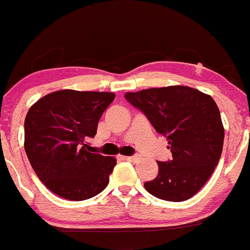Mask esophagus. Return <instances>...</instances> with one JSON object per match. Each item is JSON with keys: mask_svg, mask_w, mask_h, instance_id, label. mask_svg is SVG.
I'll list each match as a JSON object with an SVG mask.
<instances>
[{"mask_svg": "<svg viewBox=\"0 0 250 250\" xmlns=\"http://www.w3.org/2000/svg\"><path fill=\"white\" fill-rule=\"evenodd\" d=\"M123 159H124V160L131 161V163H135V161L140 160V156H138V155H132V156H123Z\"/></svg>", "mask_w": 250, "mask_h": 250, "instance_id": "esophagus-1", "label": "esophagus"}]
</instances>
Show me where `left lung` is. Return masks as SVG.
Wrapping results in <instances>:
<instances>
[{
  "instance_id": "left-lung-1",
  "label": "left lung",
  "mask_w": 250,
  "mask_h": 250,
  "mask_svg": "<svg viewBox=\"0 0 250 250\" xmlns=\"http://www.w3.org/2000/svg\"><path fill=\"white\" fill-rule=\"evenodd\" d=\"M125 99L167 138L172 153L171 160L158 161V176L144 183L146 191L171 202L194 196L212 176L223 151L224 127L214 100L182 85L126 92Z\"/></svg>"
}]
</instances>
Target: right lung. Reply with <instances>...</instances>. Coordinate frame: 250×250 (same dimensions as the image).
Segmentation results:
<instances>
[{"label": "right lung", "mask_w": 250, "mask_h": 250, "mask_svg": "<svg viewBox=\"0 0 250 250\" xmlns=\"http://www.w3.org/2000/svg\"><path fill=\"white\" fill-rule=\"evenodd\" d=\"M113 92L60 90L38 100L25 118V151L40 181L71 201L91 199L109 183L114 158L90 153Z\"/></svg>", "instance_id": "right-lung-1"}]
</instances>
